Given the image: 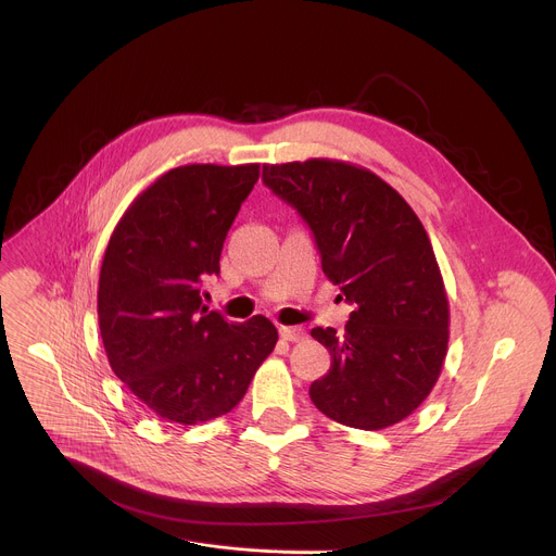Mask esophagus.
I'll use <instances>...</instances> for the list:
<instances>
[{
    "mask_svg": "<svg viewBox=\"0 0 556 556\" xmlns=\"http://www.w3.org/2000/svg\"><path fill=\"white\" fill-rule=\"evenodd\" d=\"M279 334H281L283 341H292V343L305 339V330L303 328H286V326H281Z\"/></svg>",
    "mask_w": 556,
    "mask_h": 556,
    "instance_id": "obj_1",
    "label": "esophagus"
}]
</instances>
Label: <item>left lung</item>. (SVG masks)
I'll use <instances>...</instances> for the list:
<instances>
[{
    "mask_svg": "<svg viewBox=\"0 0 556 556\" xmlns=\"http://www.w3.org/2000/svg\"><path fill=\"white\" fill-rule=\"evenodd\" d=\"M262 180L309 226L324 273L354 305L343 334L309 332L332 356L309 384L312 403L365 431L405 420L431 393L448 343V299L422 222L350 163L264 165Z\"/></svg>",
    "mask_w": 556,
    "mask_h": 556,
    "instance_id": "obj_1",
    "label": "left lung"
}]
</instances>
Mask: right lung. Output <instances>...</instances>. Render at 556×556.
<instances>
[{
    "mask_svg": "<svg viewBox=\"0 0 556 556\" xmlns=\"http://www.w3.org/2000/svg\"><path fill=\"white\" fill-rule=\"evenodd\" d=\"M260 165H187L142 191L116 224L99 277V328L112 371L169 422L228 414L275 350L277 328L257 314L226 321L202 303L219 275L226 232Z\"/></svg>",
    "mask_w": 556,
    "mask_h": 556,
    "instance_id": "obj_1",
    "label": "right lung"
}]
</instances>
